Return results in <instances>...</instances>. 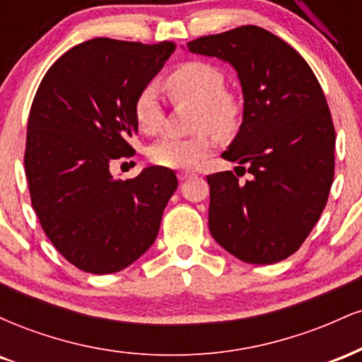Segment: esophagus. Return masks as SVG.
<instances>
[{"label":"esophagus","instance_id":"esophagus-1","mask_svg":"<svg viewBox=\"0 0 362 362\" xmlns=\"http://www.w3.org/2000/svg\"><path fill=\"white\" fill-rule=\"evenodd\" d=\"M177 175H178V180H187V178L192 177L194 173L192 172H178Z\"/></svg>","mask_w":362,"mask_h":362}]
</instances>
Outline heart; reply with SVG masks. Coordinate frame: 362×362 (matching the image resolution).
I'll return each mask as SVG.
<instances>
[{"instance_id": "obj_1", "label": "heart", "mask_w": 362, "mask_h": 362, "mask_svg": "<svg viewBox=\"0 0 362 362\" xmlns=\"http://www.w3.org/2000/svg\"><path fill=\"white\" fill-rule=\"evenodd\" d=\"M165 88L173 100L197 105L195 129L209 128L216 136H228L238 127L240 103L231 91L224 90L221 69L206 61H187L165 78ZM132 115L139 131L155 134L163 124V109L153 86H144L132 103ZM209 130V131H210ZM209 132L192 138H163L149 148L148 156L158 167L192 168L213 148Z\"/></svg>"}]
</instances>
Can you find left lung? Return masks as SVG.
Segmentation results:
<instances>
[{
    "label": "left lung",
    "mask_w": 362,
    "mask_h": 362,
    "mask_svg": "<svg viewBox=\"0 0 362 362\" xmlns=\"http://www.w3.org/2000/svg\"><path fill=\"white\" fill-rule=\"evenodd\" d=\"M187 49L230 62L243 91V122L221 156L247 165L252 178L207 175L211 235L248 264L288 259L317 224L334 182L335 129L322 86L288 42L255 25L199 37Z\"/></svg>",
    "instance_id": "obj_1"
}]
</instances>
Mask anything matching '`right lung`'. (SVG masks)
<instances>
[{
    "instance_id": "add662e5",
    "label": "right lung",
    "mask_w": 362,
    "mask_h": 362,
    "mask_svg": "<svg viewBox=\"0 0 362 362\" xmlns=\"http://www.w3.org/2000/svg\"><path fill=\"white\" fill-rule=\"evenodd\" d=\"M173 51L98 37L62 54L37 88L23 158L32 207L81 271L119 272L155 243L175 172L148 167L119 180L110 163L134 155L132 103Z\"/></svg>"
}]
</instances>
